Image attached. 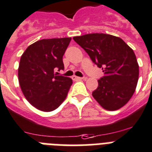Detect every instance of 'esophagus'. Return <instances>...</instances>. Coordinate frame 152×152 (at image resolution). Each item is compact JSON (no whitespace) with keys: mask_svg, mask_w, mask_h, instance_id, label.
Segmentation results:
<instances>
[{"mask_svg":"<svg viewBox=\"0 0 152 152\" xmlns=\"http://www.w3.org/2000/svg\"><path fill=\"white\" fill-rule=\"evenodd\" d=\"M72 79L73 80H86L85 77H79V76H72Z\"/></svg>","mask_w":152,"mask_h":152,"instance_id":"obj_1","label":"esophagus"}]
</instances>
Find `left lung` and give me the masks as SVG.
I'll use <instances>...</instances> for the list:
<instances>
[{
    "mask_svg": "<svg viewBox=\"0 0 152 152\" xmlns=\"http://www.w3.org/2000/svg\"><path fill=\"white\" fill-rule=\"evenodd\" d=\"M73 39L104 72L92 94L94 99L107 110L125 105L133 96L138 80L139 66L133 49L119 37L104 33L87 34Z\"/></svg>",
    "mask_w": 152,
    "mask_h": 152,
    "instance_id": "left-lung-1",
    "label": "left lung"
}]
</instances>
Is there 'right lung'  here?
I'll list each match as a JSON object with an SVG mask.
<instances>
[{
    "instance_id": "1",
    "label": "right lung",
    "mask_w": 152,
    "mask_h": 152,
    "mask_svg": "<svg viewBox=\"0 0 152 152\" xmlns=\"http://www.w3.org/2000/svg\"><path fill=\"white\" fill-rule=\"evenodd\" d=\"M70 41L71 38L42 39L29 45L21 56L19 84L27 100L42 111L58 108L72 86V79L55 74V70L64 69L62 56Z\"/></svg>"
}]
</instances>
